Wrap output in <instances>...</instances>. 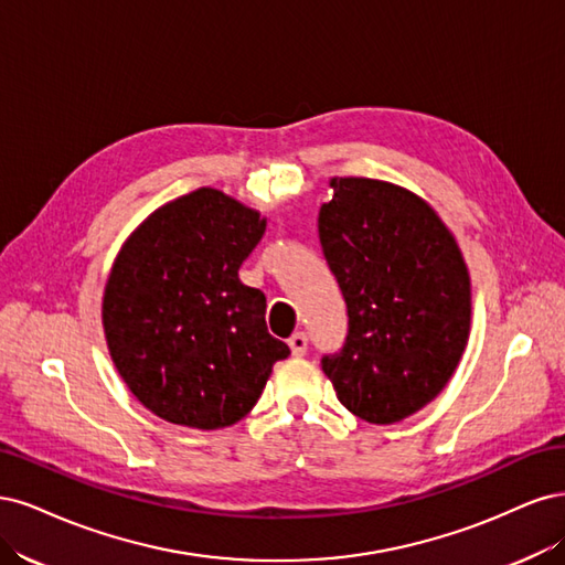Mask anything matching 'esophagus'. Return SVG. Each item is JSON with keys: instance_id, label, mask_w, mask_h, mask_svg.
<instances>
[{"instance_id": "esophagus-1", "label": "esophagus", "mask_w": 565, "mask_h": 565, "mask_svg": "<svg viewBox=\"0 0 565 565\" xmlns=\"http://www.w3.org/2000/svg\"><path fill=\"white\" fill-rule=\"evenodd\" d=\"M288 348H290V352H294V356H302L307 352V335L302 331L294 333L288 338Z\"/></svg>"}]
</instances>
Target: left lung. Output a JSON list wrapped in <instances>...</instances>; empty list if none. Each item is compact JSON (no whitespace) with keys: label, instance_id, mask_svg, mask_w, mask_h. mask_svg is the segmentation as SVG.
<instances>
[{"label":"left lung","instance_id":"8db88e82","mask_svg":"<svg viewBox=\"0 0 565 565\" xmlns=\"http://www.w3.org/2000/svg\"><path fill=\"white\" fill-rule=\"evenodd\" d=\"M331 188L319 242L348 305V338L321 369L344 408L392 425L427 406L458 369L471 319L467 265L413 192L371 178H333Z\"/></svg>","mask_w":565,"mask_h":565}]
</instances>
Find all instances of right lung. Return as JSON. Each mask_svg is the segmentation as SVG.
Wrapping results in <instances>:
<instances>
[{
    "label": "right lung",
    "mask_w": 565,
    "mask_h": 565,
    "mask_svg": "<svg viewBox=\"0 0 565 565\" xmlns=\"http://www.w3.org/2000/svg\"><path fill=\"white\" fill-rule=\"evenodd\" d=\"M263 234L258 211L202 188L157 209L117 256L103 298L107 348L161 420L239 423L290 354L267 331L263 290L239 279Z\"/></svg>",
    "instance_id": "right-lung-1"
}]
</instances>
